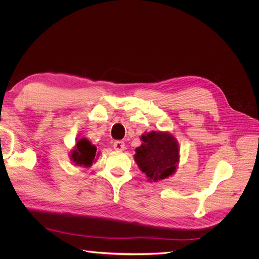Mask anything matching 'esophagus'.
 Masks as SVG:
<instances>
[{
	"instance_id": "obj_1",
	"label": "esophagus",
	"mask_w": 259,
	"mask_h": 259,
	"mask_svg": "<svg viewBox=\"0 0 259 259\" xmlns=\"http://www.w3.org/2000/svg\"><path fill=\"white\" fill-rule=\"evenodd\" d=\"M113 148L116 151H122L125 149V144H124V142H122V140H115V142L113 143Z\"/></svg>"
}]
</instances>
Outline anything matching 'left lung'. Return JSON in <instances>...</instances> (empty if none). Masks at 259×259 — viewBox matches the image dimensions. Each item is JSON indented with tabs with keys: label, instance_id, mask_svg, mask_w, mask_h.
<instances>
[{
	"label": "left lung",
	"instance_id": "1",
	"mask_svg": "<svg viewBox=\"0 0 259 259\" xmlns=\"http://www.w3.org/2000/svg\"><path fill=\"white\" fill-rule=\"evenodd\" d=\"M143 144L135 149V162L150 183L173 175L179 163V146L168 132H149L142 135Z\"/></svg>",
	"mask_w": 259,
	"mask_h": 259
}]
</instances>
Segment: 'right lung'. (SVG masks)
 <instances>
[{
    "label": "right lung",
    "mask_w": 259,
    "mask_h": 259,
    "mask_svg": "<svg viewBox=\"0 0 259 259\" xmlns=\"http://www.w3.org/2000/svg\"><path fill=\"white\" fill-rule=\"evenodd\" d=\"M98 155L97 148L92 145L90 140L86 138L77 140L74 148L70 150V160L74 163V165H79L81 167L92 166Z\"/></svg>",
    "instance_id": "right-lung-1"
}]
</instances>
